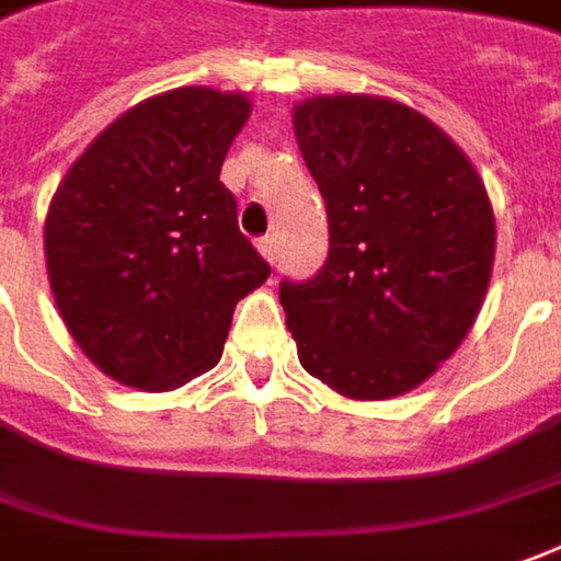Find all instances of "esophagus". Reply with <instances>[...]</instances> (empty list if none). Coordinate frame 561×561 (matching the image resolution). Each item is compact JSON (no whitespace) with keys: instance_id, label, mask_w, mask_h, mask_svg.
I'll return each instance as SVG.
<instances>
[{"instance_id":"esophagus-1","label":"esophagus","mask_w":561,"mask_h":561,"mask_svg":"<svg viewBox=\"0 0 561 561\" xmlns=\"http://www.w3.org/2000/svg\"><path fill=\"white\" fill-rule=\"evenodd\" d=\"M257 251L264 254V261L273 264V261H276V239H273V236H264V239L257 242Z\"/></svg>"}]
</instances>
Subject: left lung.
Segmentation results:
<instances>
[{
	"instance_id": "obj_1",
	"label": "left lung",
	"mask_w": 561,
	"mask_h": 561,
	"mask_svg": "<svg viewBox=\"0 0 561 561\" xmlns=\"http://www.w3.org/2000/svg\"><path fill=\"white\" fill-rule=\"evenodd\" d=\"M329 208V261L282 282L304 371L359 402L421 387L470 334L494 266V208L470 156L436 122L375 94L291 110Z\"/></svg>"
}]
</instances>
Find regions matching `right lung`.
Wrapping results in <instances>:
<instances>
[{
  "label": "right lung",
  "mask_w": 561,
  "mask_h": 561,
  "mask_svg": "<svg viewBox=\"0 0 561 561\" xmlns=\"http://www.w3.org/2000/svg\"><path fill=\"white\" fill-rule=\"evenodd\" d=\"M249 116L242 91H162L110 122L51 196L57 312L122 387L169 392L211 371L236 304L270 276L220 184Z\"/></svg>",
  "instance_id": "1"
}]
</instances>
